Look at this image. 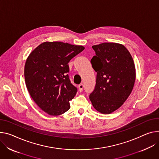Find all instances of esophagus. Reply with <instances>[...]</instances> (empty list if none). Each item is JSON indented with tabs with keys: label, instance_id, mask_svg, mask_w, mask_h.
Returning <instances> with one entry per match:
<instances>
[{
	"label": "esophagus",
	"instance_id": "obj_1",
	"mask_svg": "<svg viewBox=\"0 0 159 159\" xmlns=\"http://www.w3.org/2000/svg\"><path fill=\"white\" fill-rule=\"evenodd\" d=\"M83 88H84V85L82 84H81L79 85V89L80 92H82L83 91Z\"/></svg>",
	"mask_w": 159,
	"mask_h": 159
}]
</instances>
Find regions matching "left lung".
<instances>
[{
	"label": "left lung",
	"mask_w": 159,
	"mask_h": 159,
	"mask_svg": "<svg viewBox=\"0 0 159 159\" xmlns=\"http://www.w3.org/2000/svg\"><path fill=\"white\" fill-rule=\"evenodd\" d=\"M92 48L96 55L91 63L97 76L89 99L98 111L110 114L124 104L133 91L134 63L127 48L119 43L104 42Z\"/></svg>",
	"instance_id": "8db88e82"
}]
</instances>
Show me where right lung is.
<instances>
[{
    "mask_svg": "<svg viewBox=\"0 0 159 159\" xmlns=\"http://www.w3.org/2000/svg\"><path fill=\"white\" fill-rule=\"evenodd\" d=\"M85 48L62 42H44L28 56L24 75L28 93L38 107L50 115L70 109L77 89L67 74L68 62Z\"/></svg>",
    "mask_w": 159,
    "mask_h": 159,
    "instance_id": "1",
    "label": "right lung"
}]
</instances>
